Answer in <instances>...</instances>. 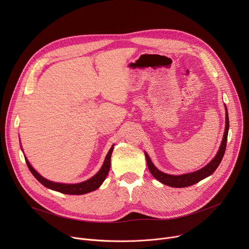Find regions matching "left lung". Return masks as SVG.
I'll return each mask as SVG.
<instances>
[{
	"label": "left lung",
	"mask_w": 249,
	"mask_h": 249,
	"mask_svg": "<svg viewBox=\"0 0 249 249\" xmlns=\"http://www.w3.org/2000/svg\"><path fill=\"white\" fill-rule=\"evenodd\" d=\"M225 110H226L225 132H224L221 146L219 148L217 155L214 157V159H213L209 163H207L204 167H202L196 171L184 173V174H180V175H173V174L164 173V172L160 171V169H158L155 166V164L153 163V161L151 160L149 155L145 152V157L147 160V164H148L149 170L155 178L157 180H159L160 182H161L162 184H165L167 186H171V187H175V188H183V187L191 186V185L205 179L206 177L214 173L223 160V157H224L225 151H226V147H227L230 121H229V113H228V108H227L226 104H225Z\"/></svg>",
	"instance_id": "8db88e82"
}]
</instances>
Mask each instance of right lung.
Wrapping results in <instances>:
<instances>
[{"mask_svg":"<svg viewBox=\"0 0 249 249\" xmlns=\"http://www.w3.org/2000/svg\"><path fill=\"white\" fill-rule=\"evenodd\" d=\"M113 148H114V144L108 151L107 155H106L103 164L100 167V169L92 177H90V178H89L83 182H80V183L69 184V183H59V182H54V181L48 180L33 168V166L29 163L26 157H24V159H25L26 164H27L30 172L33 174L35 178H36L46 188L60 192V193L69 194V195H83V194H87V193L96 190L97 188H99V186L105 180L106 176H107L109 169H110V160H111V154L113 152ZM20 149L22 151L21 147H20Z\"/></svg>","mask_w":249,"mask_h":249,"instance_id":"obj_1","label":"right lung"}]
</instances>
